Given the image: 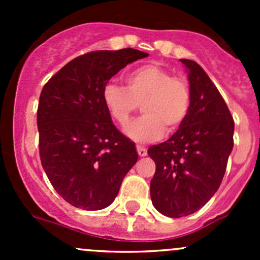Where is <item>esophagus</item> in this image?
<instances>
[{"mask_svg": "<svg viewBox=\"0 0 260 260\" xmlns=\"http://www.w3.org/2000/svg\"><path fill=\"white\" fill-rule=\"evenodd\" d=\"M137 152H138V154H140L141 157H145V156H147V148H146V147L137 146Z\"/></svg>", "mask_w": 260, "mask_h": 260, "instance_id": "obj_1", "label": "esophagus"}]
</instances>
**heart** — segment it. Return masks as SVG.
<instances>
[{
	"mask_svg": "<svg viewBox=\"0 0 260 260\" xmlns=\"http://www.w3.org/2000/svg\"><path fill=\"white\" fill-rule=\"evenodd\" d=\"M125 88L108 83L103 88V103L112 119L125 127L141 104L143 115L125 128L136 143L158 141L165 129L172 132L185 122L191 107L187 80L172 77L157 64H145L125 75Z\"/></svg>",
	"mask_w": 260,
	"mask_h": 260,
	"instance_id": "b5f03b06",
	"label": "heart"
}]
</instances>
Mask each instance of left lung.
<instances>
[{"label":"left lung","instance_id":"1","mask_svg":"<svg viewBox=\"0 0 260 260\" xmlns=\"http://www.w3.org/2000/svg\"><path fill=\"white\" fill-rule=\"evenodd\" d=\"M180 61L190 84V112L171 138L148 148L156 164L152 204L169 217L187 216L210 200L234 146V120L221 94L198 62Z\"/></svg>","mask_w":260,"mask_h":260}]
</instances>
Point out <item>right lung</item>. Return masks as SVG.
<instances>
[{
    "mask_svg": "<svg viewBox=\"0 0 260 260\" xmlns=\"http://www.w3.org/2000/svg\"><path fill=\"white\" fill-rule=\"evenodd\" d=\"M147 56L129 48L88 52L43 88L38 108L41 165L56 192L75 208L111 205L137 162L135 143L115 128L102 94L119 70Z\"/></svg>",
    "mask_w": 260,
    "mask_h": 260,
    "instance_id": "add662e5",
    "label": "right lung"
}]
</instances>
